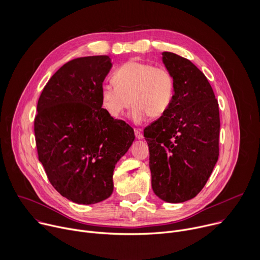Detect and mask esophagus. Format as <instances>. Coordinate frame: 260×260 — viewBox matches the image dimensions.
I'll list each match as a JSON object with an SVG mask.
<instances>
[{"label":"esophagus","instance_id":"1","mask_svg":"<svg viewBox=\"0 0 260 260\" xmlns=\"http://www.w3.org/2000/svg\"><path fill=\"white\" fill-rule=\"evenodd\" d=\"M135 136H136V138H137L138 140H142V139L144 138L143 134H142V133H141V131H140V129H138V128H136V129H135Z\"/></svg>","mask_w":260,"mask_h":260}]
</instances>
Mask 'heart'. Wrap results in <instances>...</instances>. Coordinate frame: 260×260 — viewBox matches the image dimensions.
<instances>
[{"mask_svg": "<svg viewBox=\"0 0 260 260\" xmlns=\"http://www.w3.org/2000/svg\"><path fill=\"white\" fill-rule=\"evenodd\" d=\"M113 82H105L100 89L103 107L110 116L120 117L133 103L131 119L136 123L148 117H160L171 107L175 83L165 68L131 59L119 67Z\"/></svg>", "mask_w": 260, "mask_h": 260, "instance_id": "1", "label": "heart"}]
</instances>
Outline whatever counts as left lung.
Instances as JSON below:
<instances>
[{
    "label": "left lung",
    "mask_w": 260,
    "mask_h": 260,
    "mask_svg": "<svg viewBox=\"0 0 260 260\" xmlns=\"http://www.w3.org/2000/svg\"><path fill=\"white\" fill-rule=\"evenodd\" d=\"M161 55L174 78V99L167 112L144 129V137L152 189L160 200L177 204L193 199L211 176L219 156L220 117L204 73L173 52Z\"/></svg>",
    "instance_id": "8db88e82"
}]
</instances>
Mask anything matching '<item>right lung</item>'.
I'll use <instances>...</instances> for the list:
<instances>
[{"mask_svg": "<svg viewBox=\"0 0 260 260\" xmlns=\"http://www.w3.org/2000/svg\"><path fill=\"white\" fill-rule=\"evenodd\" d=\"M112 66L108 55L67 62L37 105L39 160L52 186L76 204L93 205L112 194L115 165L135 141L134 129L102 108L100 89Z\"/></svg>", "mask_w": 260, "mask_h": 260, "instance_id": "1", "label": "right lung"}]
</instances>
